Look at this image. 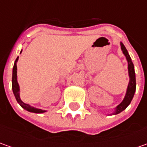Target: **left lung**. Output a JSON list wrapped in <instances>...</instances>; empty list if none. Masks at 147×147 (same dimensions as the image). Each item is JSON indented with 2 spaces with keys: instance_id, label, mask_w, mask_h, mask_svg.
<instances>
[{
  "instance_id": "obj_1",
  "label": "left lung",
  "mask_w": 147,
  "mask_h": 147,
  "mask_svg": "<svg viewBox=\"0 0 147 147\" xmlns=\"http://www.w3.org/2000/svg\"><path fill=\"white\" fill-rule=\"evenodd\" d=\"M121 45V49L123 51V53L124 54V55L126 56V59L127 60V63H128V74H129V78H130V80H129V83H128V86H127V92L125 95V97L123 99V100L122 101L120 104L117 107H116L115 111L114 112L113 115H117L119 113L122 112L123 110H124L128 105L131 103L132 100L133 98V96L135 93V91H136V76H135V71H134V65H133V62L131 60V57L130 55H128L127 49L125 48L124 45L123 43H120Z\"/></svg>"
}]
</instances>
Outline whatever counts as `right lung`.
Segmentation results:
<instances>
[{
    "mask_svg": "<svg viewBox=\"0 0 147 147\" xmlns=\"http://www.w3.org/2000/svg\"><path fill=\"white\" fill-rule=\"evenodd\" d=\"M22 52V51H21ZM18 59L19 57H17V59H15L14 64V67H13V74H12V89H13V92H14V96L16 98V100L18 101V103L24 108L25 109L28 111L29 112H33V113H44L45 110H40V109H37V108H34L32 106H30L29 105L25 104L24 103L21 99L20 97V87H19V84H18V82H17V65H16V63L18 61Z\"/></svg>",
    "mask_w": 147,
    "mask_h": 147,
    "instance_id": "1",
    "label": "right lung"
}]
</instances>
